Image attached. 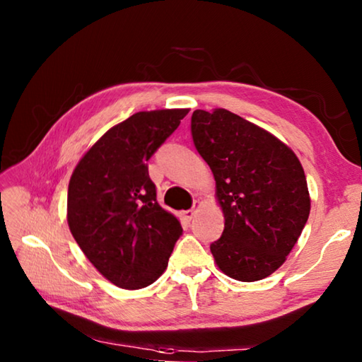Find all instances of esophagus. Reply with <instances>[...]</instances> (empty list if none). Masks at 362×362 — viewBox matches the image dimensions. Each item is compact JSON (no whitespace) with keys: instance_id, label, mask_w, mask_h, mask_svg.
<instances>
[{"instance_id":"34e87169","label":"esophagus","mask_w":362,"mask_h":362,"mask_svg":"<svg viewBox=\"0 0 362 362\" xmlns=\"http://www.w3.org/2000/svg\"><path fill=\"white\" fill-rule=\"evenodd\" d=\"M198 207H199V201H194V204H193L192 209H188V211H183V217H185L187 220H192V218L194 217L196 211H198Z\"/></svg>"}]
</instances>
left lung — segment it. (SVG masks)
Listing matches in <instances>:
<instances>
[{
  "mask_svg": "<svg viewBox=\"0 0 362 362\" xmlns=\"http://www.w3.org/2000/svg\"><path fill=\"white\" fill-rule=\"evenodd\" d=\"M192 136L216 179L225 228L211 244L220 272L252 283L286 262L310 216L298 158L272 132L225 108L194 110Z\"/></svg>",
  "mask_w": 362,
  "mask_h": 362,
  "instance_id": "obj_1",
  "label": "left lung"
}]
</instances>
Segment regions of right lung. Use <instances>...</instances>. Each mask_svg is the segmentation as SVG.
Instances as JSON below:
<instances>
[{
    "instance_id": "1",
    "label": "right lung",
    "mask_w": 362,
    "mask_h": 362,
    "mask_svg": "<svg viewBox=\"0 0 362 362\" xmlns=\"http://www.w3.org/2000/svg\"><path fill=\"white\" fill-rule=\"evenodd\" d=\"M189 112H139L108 129L70 177L66 222L78 246L103 278L142 289L168 268L182 236L174 214L158 204L146 161Z\"/></svg>"
}]
</instances>
